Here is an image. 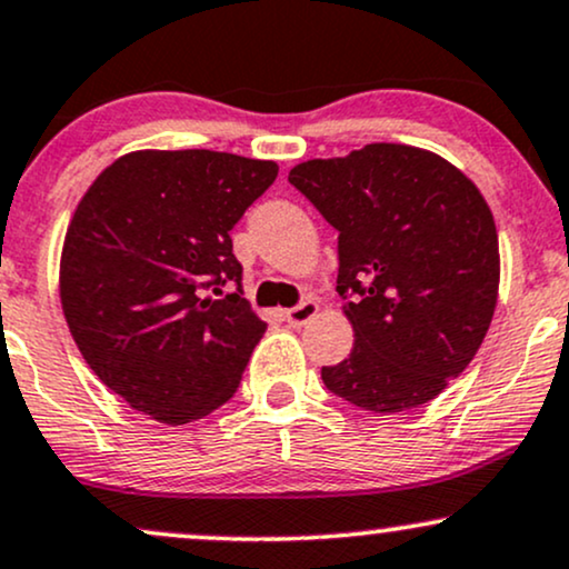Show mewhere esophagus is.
<instances>
[{
  "label": "esophagus",
  "mask_w": 569,
  "mask_h": 569,
  "mask_svg": "<svg viewBox=\"0 0 569 569\" xmlns=\"http://www.w3.org/2000/svg\"><path fill=\"white\" fill-rule=\"evenodd\" d=\"M315 312H318V302H315L312 297H307L297 307L286 310V323L293 326V328H299V326L310 323V320L315 318Z\"/></svg>",
  "instance_id": "34e87169"
}]
</instances>
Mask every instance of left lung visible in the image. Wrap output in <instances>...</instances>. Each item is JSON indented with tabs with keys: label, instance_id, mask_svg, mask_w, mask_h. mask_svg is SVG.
Listing matches in <instances>:
<instances>
[{
	"label": "left lung",
	"instance_id": "1",
	"mask_svg": "<svg viewBox=\"0 0 569 569\" xmlns=\"http://www.w3.org/2000/svg\"><path fill=\"white\" fill-rule=\"evenodd\" d=\"M289 182L339 232L337 291L355 331L323 385L371 413L419 408L461 376L498 299V232L480 190L429 150L373 142Z\"/></svg>",
	"mask_w": 569,
	"mask_h": 569
}]
</instances>
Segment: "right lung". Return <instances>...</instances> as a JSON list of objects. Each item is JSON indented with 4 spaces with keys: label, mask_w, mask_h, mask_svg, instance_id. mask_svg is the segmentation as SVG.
Returning <instances> with one entry per match:
<instances>
[{
    "label": "right lung",
    "mask_w": 569,
    "mask_h": 569,
    "mask_svg": "<svg viewBox=\"0 0 569 569\" xmlns=\"http://www.w3.org/2000/svg\"><path fill=\"white\" fill-rule=\"evenodd\" d=\"M276 177L272 161L217 150H137L81 198L60 259L68 328L102 385L150 419H203L241 385L267 326L230 230Z\"/></svg>",
    "instance_id": "add662e5"
}]
</instances>
